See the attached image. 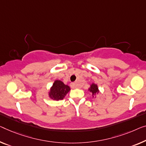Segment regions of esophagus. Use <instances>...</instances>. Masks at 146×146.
I'll list each match as a JSON object with an SVG mask.
<instances>
[{"label":"esophagus","mask_w":146,"mask_h":146,"mask_svg":"<svg viewBox=\"0 0 146 146\" xmlns=\"http://www.w3.org/2000/svg\"><path fill=\"white\" fill-rule=\"evenodd\" d=\"M71 87L72 88H77V85L76 84L75 82H71Z\"/></svg>","instance_id":"obj_1"}]
</instances>
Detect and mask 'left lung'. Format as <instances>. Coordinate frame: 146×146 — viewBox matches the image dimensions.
<instances>
[{
  "instance_id": "1",
  "label": "left lung",
  "mask_w": 146,
  "mask_h": 146,
  "mask_svg": "<svg viewBox=\"0 0 146 146\" xmlns=\"http://www.w3.org/2000/svg\"><path fill=\"white\" fill-rule=\"evenodd\" d=\"M88 92H90L91 93V94H92V97L93 98H96V95H98L99 94V88H98V86L96 83L94 82H93L90 84V87H89L88 89Z\"/></svg>"
}]
</instances>
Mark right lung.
Returning <instances> with one entry per match:
<instances>
[{
    "mask_svg": "<svg viewBox=\"0 0 146 146\" xmlns=\"http://www.w3.org/2000/svg\"><path fill=\"white\" fill-rule=\"evenodd\" d=\"M70 90V87L65 84L62 80H56L48 91V96L53 100H61L64 98Z\"/></svg>",
    "mask_w": 146,
    "mask_h": 146,
    "instance_id": "1",
    "label": "right lung"
}]
</instances>
